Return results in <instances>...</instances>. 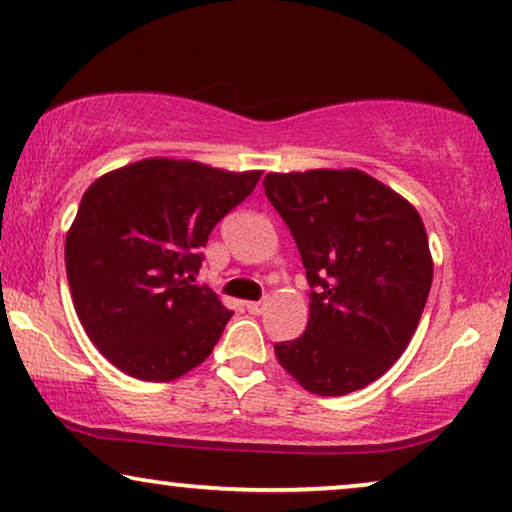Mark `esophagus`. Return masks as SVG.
I'll return each instance as SVG.
<instances>
[{"mask_svg": "<svg viewBox=\"0 0 512 512\" xmlns=\"http://www.w3.org/2000/svg\"><path fill=\"white\" fill-rule=\"evenodd\" d=\"M244 307H247L249 314H261L263 312L261 300H249V303H244Z\"/></svg>", "mask_w": 512, "mask_h": 512, "instance_id": "esophagus-1", "label": "esophagus"}]
</instances>
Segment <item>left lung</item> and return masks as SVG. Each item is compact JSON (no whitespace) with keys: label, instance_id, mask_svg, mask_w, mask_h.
<instances>
[{"label":"left lung","instance_id":"1","mask_svg":"<svg viewBox=\"0 0 512 512\" xmlns=\"http://www.w3.org/2000/svg\"><path fill=\"white\" fill-rule=\"evenodd\" d=\"M310 284V319L277 361L307 391L345 396L394 366L417 331L433 261L417 209L361 170L265 174Z\"/></svg>","mask_w":512,"mask_h":512}]
</instances>
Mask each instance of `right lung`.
I'll list each match as a JSON object with an SVG mask.
<instances>
[{
	"mask_svg": "<svg viewBox=\"0 0 512 512\" xmlns=\"http://www.w3.org/2000/svg\"><path fill=\"white\" fill-rule=\"evenodd\" d=\"M258 179L149 158L90 184L65 265L74 310L104 359L137 380L170 382L212 354L233 312L195 284L200 247Z\"/></svg>",
	"mask_w": 512,
	"mask_h": 512,
	"instance_id": "obj_1",
	"label": "right lung"
}]
</instances>
